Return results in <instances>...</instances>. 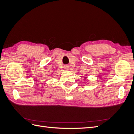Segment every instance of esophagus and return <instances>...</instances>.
<instances>
[{
	"label": "esophagus",
	"instance_id": "1",
	"mask_svg": "<svg viewBox=\"0 0 134 134\" xmlns=\"http://www.w3.org/2000/svg\"><path fill=\"white\" fill-rule=\"evenodd\" d=\"M68 68H69V67H68V66H65L64 67V70H68Z\"/></svg>",
	"mask_w": 134,
	"mask_h": 134
}]
</instances>
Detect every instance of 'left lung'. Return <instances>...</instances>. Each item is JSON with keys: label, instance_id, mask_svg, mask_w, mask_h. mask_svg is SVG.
I'll use <instances>...</instances> for the list:
<instances>
[{"label": "left lung", "instance_id": "obj_1", "mask_svg": "<svg viewBox=\"0 0 134 134\" xmlns=\"http://www.w3.org/2000/svg\"><path fill=\"white\" fill-rule=\"evenodd\" d=\"M86 78H88L87 77H85V80H86Z\"/></svg>", "mask_w": 134, "mask_h": 134}]
</instances>
